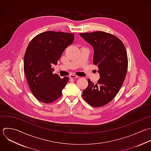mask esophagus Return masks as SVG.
<instances>
[{
  "label": "esophagus",
  "instance_id": "1",
  "mask_svg": "<svg viewBox=\"0 0 151 151\" xmlns=\"http://www.w3.org/2000/svg\"><path fill=\"white\" fill-rule=\"evenodd\" d=\"M69 78L70 79H75V78H78L79 76H77L76 75H75V74H71V75H70Z\"/></svg>",
  "mask_w": 151,
  "mask_h": 151
}]
</instances>
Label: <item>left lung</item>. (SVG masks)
Returning a JSON list of instances; mask_svg holds the SVG:
<instances>
[{
    "label": "left lung",
    "instance_id": "1",
    "mask_svg": "<svg viewBox=\"0 0 151 151\" xmlns=\"http://www.w3.org/2000/svg\"><path fill=\"white\" fill-rule=\"evenodd\" d=\"M79 35L93 47V63L100 75L96 84L88 79L82 97L91 106L101 107L116 96L123 85L128 66L127 52L123 42L111 33L96 31Z\"/></svg>",
    "mask_w": 151,
    "mask_h": 151
}]
</instances>
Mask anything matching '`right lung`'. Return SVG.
<instances>
[{"label": "right lung", "mask_w": 151, "mask_h": 151, "mask_svg": "<svg viewBox=\"0 0 151 151\" xmlns=\"http://www.w3.org/2000/svg\"><path fill=\"white\" fill-rule=\"evenodd\" d=\"M74 40V34L56 31L40 33L28 45L24 56V72L29 86L39 101L50 104L58 99L68 82V77L61 79L53 74L65 49Z\"/></svg>", "instance_id": "right-lung-1"}]
</instances>
